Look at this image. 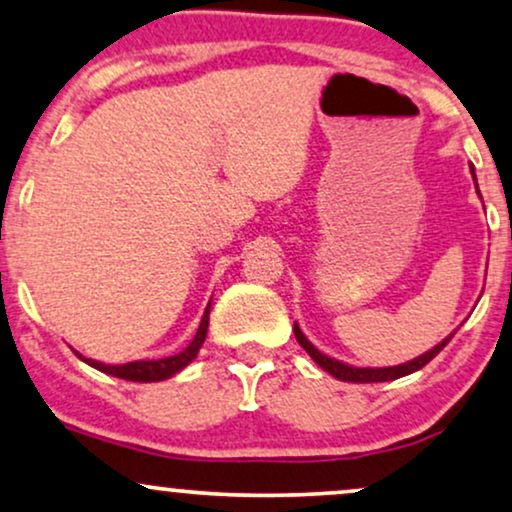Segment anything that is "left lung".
Returning a JSON list of instances; mask_svg holds the SVG:
<instances>
[{"instance_id": "obj_1", "label": "left lung", "mask_w": 512, "mask_h": 512, "mask_svg": "<svg viewBox=\"0 0 512 512\" xmlns=\"http://www.w3.org/2000/svg\"><path fill=\"white\" fill-rule=\"evenodd\" d=\"M472 175H475V170H472ZM475 185H477V178H475ZM477 192H479V189H477ZM294 334H296V342H299L308 351V356H311L313 361L320 365V368L330 372L332 377H337V380H342V382H361V384L399 380V377H403V375H410V372L425 368V365L430 363L432 358L437 356V353L444 349V346L449 344L451 337H453V334H451V337H446L444 342L437 344L434 349H430L427 353H422V356L415 358V361H408L403 365H394V368H351V365H346L342 361H334V358L325 356V353H320L318 349H315V346L304 337V332L299 330V325H294Z\"/></svg>"}]
</instances>
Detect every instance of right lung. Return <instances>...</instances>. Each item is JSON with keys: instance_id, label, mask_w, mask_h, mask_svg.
Returning <instances> with one entry per match:
<instances>
[{"instance_id": "obj_1", "label": "right lung", "mask_w": 512, "mask_h": 512, "mask_svg": "<svg viewBox=\"0 0 512 512\" xmlns=\"http://www.w3.org/2000/svg\"><path fill=\"white\" fill-rule=\"evenodd\" d=\"M208 311H211V304L206 306L204 318H201V325H199L197 334H194L192 342H189L187 349L175 353V356L156 358V361H135V363H125V365H104V363L92 361V358H82L80 353H78V356L87 365H92V368L102 370V372H106V375L121 377V380H130V382H161V380H168V377H173L175 372H180L182 368H185V365H189L194 361V358H197L201 344H204V339H206Z\"/></svg>"}]
</instances>
